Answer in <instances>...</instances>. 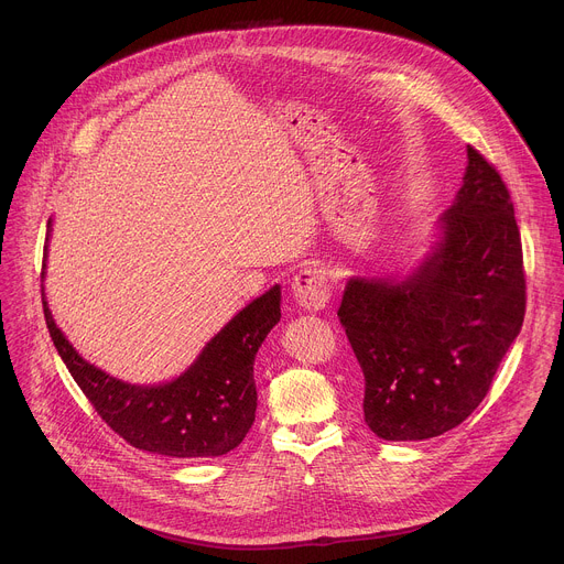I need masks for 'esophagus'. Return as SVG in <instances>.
Returning <instances> with one entry per match:
<instances>
[{
    "mask_svg": "<svg viewBox=\"0 0 564 564\" xmlns=\"http://www.w3.org/2000/svg\"><path fill=\"white\" fill-rule=\"evenodd\" d=\"M292 294L303 310L321 312L330 301V285L324 270L305 268L292 281Z\"/></svg>",
    "mask_w": 564,
    "mask_h": 564,
    "instance_id": "esophagus-1",
    "label": "esophagus"
}]
</instances>
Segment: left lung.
<instances>
[{
	"label": "left lung",
	"instance_id": "8db88e82",
	"mask_svg": "<svg viewBox=\"0 0 564 564\" xmlns=\"http://www.w3.org/2000/svg\"><path fill=\"white\" fill-rule=\"evenodd\" d=\"M440 240L404 281H348L339 321L361 366L364 420L390 442L437 437L487 397L520 335L527 281L511 194L468 144Z\"/></svg>",
	"mask_w": 564,
	"mask_h": 564
}]
</instances>
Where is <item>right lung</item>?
I'll return each instance as SVG.
<instances>
[{
    "instance_id": "1",
    "label": "right lung",
    "mask_w": 564,
    "mask_h": 564,
    "mask_svg": "<svg viewBox=\"0 0 564 564\" xmlns=\"http://www.w3.org/2000/svg\"><path fill=\"white\" fill-rule=\"evenodd\" d=\"M44 270L46 248L42 279ZM42 303L70 377L124 442L167 457H218L246 440L257 413L254 357L281 318L279 285L240 310L181 377L158 386L124 383L85 361L55 326L44 288Z\"/></svg>"
}]
</instances>
